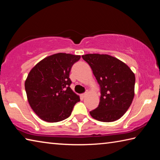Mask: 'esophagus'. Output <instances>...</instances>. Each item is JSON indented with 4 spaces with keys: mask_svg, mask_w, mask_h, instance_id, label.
Listing matches in <instances>:
<instances>
[{
    "mask_svg": "<svg viewBox=\"0 0 160 160\" xmlns=\"http://www.w3.org/2000/svg\"><path fill=\"white\" fill-rule=\"evenodd\" d=\"M81 97H82V98H85V96H86V93H84V94H81Z\"/></svg>",
    "mask_w": 160,
    "mask_h": 160,
    "instance_id": "esophagus-1",
    "label": "esophagus"
}]
</instances>
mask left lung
<instances>
[{"label": "left lung", "instance_id": "left-lung-1", "mask_svg": "<svg viewBox=\"0 0 160 160\" xmlns=\"http://www.w3.org/2000/svg\"><path fill=\"white\" fill-rule=\"evenodd\" d=\"M84 61L92 70L100 88L99 104L90 112L102 122H112L123 116L134 97L135 78L123 62L107 54H86Z\"/></svg>", "mask_w": 160, "mask_h": 160}]
</instances>
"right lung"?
I'll list each match as a JSON object with an SVG mask.
<instances>
[{
  "mask_svg": "<svg viewBox=\"0 0 160 160\" xmlns=\"http://www.w3.org/2000/svg\"><path fill=\"white\" fill-rule=\"evenodd\" d=\"M80 56L59 53L45 58L31 70L25 81L29 104L39 118L58 122L68 118L79 96L70 89L71 68Z\"/></svg>",
  "mask_w": 160,
  "mask_h": 160,
  "instance_id": "add662e5",
  "label": "right lung"
}]
</instances>
